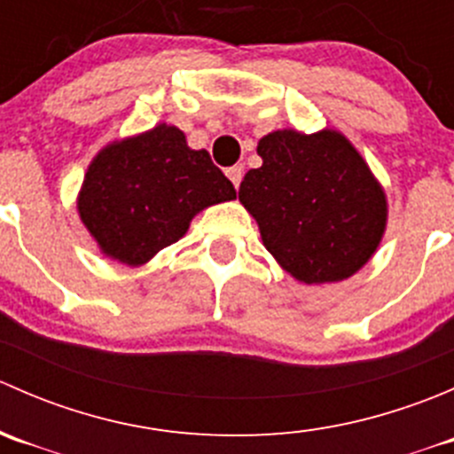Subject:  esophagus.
Masks as SVG:
<instances>
[{
  "label": "esophagus",
  "instance_id": "1",
  "mask_svg": "<svg viewBox=\"0 0 454 454\" xmlns=\"http://www.w3.org/2000/svg\"><path fill=\"white\" fill-rule=\"evenodd\" d=\"M226 176H228V180H231L232 184H235V189H237V186L241 184V177H244V168H241V167H231V168H226Z\"/></svg>",
  "mask_w": 454,
  "mask_h": 454
}]
</instances>
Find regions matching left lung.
<instances>
[{
    "mask_svg": "<svg viewBox=\"0 0 454 454\" xmlns=\"http://www.w3.org/2000/svg\"><path fill=\"white\" fill-rule=\"evenodd\" d=\"M239 201L268 253L299 281L333 283L358 272L387 223V200L358 151L336 131L283 129L261 138Z\"/></svg>",
    "mask_w": 454,
    "mask_h": 454,
    "instance_id": "1",
    "label": "left lung"
}]
</instances>
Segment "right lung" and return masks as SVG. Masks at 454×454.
I'll return each instance as SVG.
<instances>
[{"label":"right lung","mask_w":454,"mask_h":454,"mask_svg":"<svg viewBox=\"0 0 454 454\" xmlns=\"http://www.w3.org/2000/svg\"><path fill=\"white\" fill-rule=\"evenodd\" d=\"M232 198L235 186L208 151L189 149L180 129L158 125L96 155L79 213L105 254L140 265L176 244L201 208Z\"/></svg>","instance_id":"add662e5"}]
</instances>
